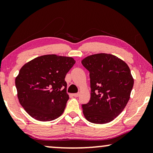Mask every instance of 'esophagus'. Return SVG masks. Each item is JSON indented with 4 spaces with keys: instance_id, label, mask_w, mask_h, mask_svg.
<instances>
[{
    "instance_id": "34e87169",
    "label": "esophagus",
    "mask_w": 153,
    "mask_h": 153,
    "mask_svg": "<svg viewBox=\"0 0 153 153\" xmlns=\"http://www.w3.org/2000/svg\"><path fill=\"white\" fill-rule=\"evenodd\" d=\"M72 95L75 97H79V93H74Z\"/></svg>"
}]
</instances>
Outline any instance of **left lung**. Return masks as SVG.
<instances>
[{"label": "left lung", "instance_id": "left-lung-1", "mask_svg": "<svg viewBox=\"0 0 153 153\" xmlns=\"http://www.w3.org/2000/svg\"><path fill=\"white\" fill-rule=\"evenodd\" d=\"M81 63L89 71L91 100L81 104L89 122L104 124L123 111L130 97L134 79L125 62L111 54L88 56Z\"/></svg>", "mask_w": 153, "mask_h": 153}]
</instances>
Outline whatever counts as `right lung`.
Instances as JSON below:
<instances>
[{
    "instance_id": "right-lung-1",
    "label": "right lung",
    "mask_w": 153,
    "mask_h": 153,
    "mask_svg": "<svg viewBox=\"0 0 153 153\" xmlns=\"http://www.w3.org/2000/svg\"><path fill=\"white\" fill-rule=\"evenodd\" d=\"M75 60L56 55L39 56L21 68L15 79L21 105L39 121H51L61 116L69 95L65 76Z\"/></svg>"
}]
</instances>
